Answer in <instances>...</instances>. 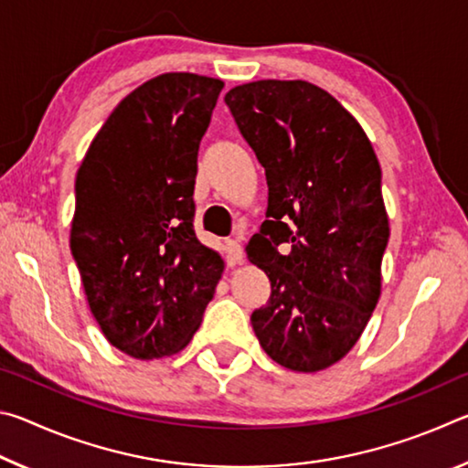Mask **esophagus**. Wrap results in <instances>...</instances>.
Here are the masks:
<instances>
[{
    "mask_svg": "<svg viewBox=\"0 0 468 468\" xmlns=\"http://www.w3.org/2000/svg\"><path fill=\"white\" fill-rule=\"evenodd\" d=\"M225 251H227V264L235 266L243 262V248L237 239H227L225 241Z\"/></svg>",
    "mask_w": 468,
    "mask_h": 468,
    "instance_id": "esophagus-1",
    "label": "esophagus"
}]
</instances>
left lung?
I'll use <instances>...</instances> for the list:
<instances>
[{"instance_id": "left-lung-1", "label": "left lung", "mask_w": 468, "mask_h": 468, "mask_svg": "<svg viewBox=\"0 0 468 468\" xmlns=\"http://www.w3.org/2000/svg\"><path fill=\"white\" fill-rule=\"evenodd\" d=\"M225 102L268 184L266 220L245 248L271 279L253 332L279 366L326 369L357 343L382 289L378 156L357 120L305 80L241 84Z\"/></svg>"}]
</instances>
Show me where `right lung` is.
I'll use <instances>...</instances> for the list:
<instances>
[{"label": "right lung", "instance_id": "right-lung-1", "mask_svg": "<svg viewBox=\"0 0 468 468\" xmlns=\"http://www.w3.org/2000/svg\"><path fill=\"white\" fill-rule=\"evenodd\" d=\"M223 80L161 74L130 92L76 176L69 250L102 335L133 359L179 353L223 260L194 233L197 148Z\"/></svg>", "mask_w": 468, "mask_h": 468}]
</instances>
